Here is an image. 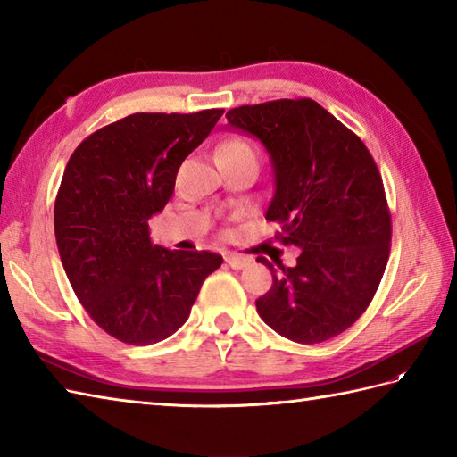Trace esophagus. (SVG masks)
Wrapping results in <instances>:
<instances>
[{
    "mask_svg": "<svg viewBox=\"0 0 457 457\" xmlns=\"http://www.w3.org/2000/svg\"><path fill=\"white\" fill-rule=\"evenodd\" d=\"M226 263L231 269H244L249 263V259L247 257H241V255H236V253H228L226 255Z\"/></svg>",
    "mask_w": 457,
    "mask_h": 457,
    "instance_id": "obj_1",
    "label": "esophagus"
}]
</instances>
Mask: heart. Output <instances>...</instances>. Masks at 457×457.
I'll list each match as a JSON object with an SVG mask.
<instances>
[{
	"instance_id": "obj_1",
	"label": "heart",
	"mask_w": 457,
	"mask_h": 457,
	"mask_svg": "<svg viewBox=\"0 0 457 457\" xmlns=\"http://www.w3.org/2000/svg\"><path fill=\"white\" fill-rule=\"evenodd\" d=\"M216 159H255L257 153L247 139L244 137H231L218 145Z\"/></svg>"
}]
</instances>
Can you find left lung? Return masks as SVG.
Instances as JSON below:
<instances>
[{
  "mask_svg": "<svg viewBox=\"0 0 457 457\" xmlns=\"http://www.w3.org/2000/svg\"><path fill=\"white\" fill-rule=\"evenodd\" d=\"M226 118L265 145L275 169L265 218L285 245L300 247L295 267L257 257L273 273L255 300L259 316L296 344L345 332L371 304L391 253V212L371 153L310 98L239 105Z\"/></svg>",
  "mask_w": 457,
  "mask_h": 457,
  "instance_id": "1",
  "label": "left lung"
}]
</instances>
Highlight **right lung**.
Returning a JSON list of instances; mask_svg holds the SVG:
<instances>
[{
  "mask_svg": "<svg viewBox=\"0 0 457 457\" xmlns=\"http://www.w3.org/2000/svg\"><path fill=\"white\" fill-rule=\"evenodd\" d=\"M221 113H133L88 135L68 159L54 200L58 253L86 312L123 344L151 345L177 332L223 263L149 237L182 161Z\"/></svg>",
  "mask_w": 457,
  "mask_h": 457,
  "instance_id": "right-lung-1",
  "label": "right lung"
}]
</instances>
